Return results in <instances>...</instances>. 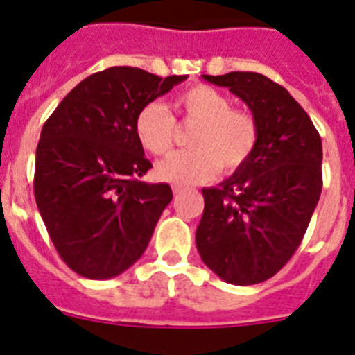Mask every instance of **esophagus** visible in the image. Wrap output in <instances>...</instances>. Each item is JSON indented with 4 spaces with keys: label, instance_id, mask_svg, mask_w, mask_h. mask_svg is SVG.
<instances>
[{
    "label": "esophagus",
    "instance_id": "obj_1",
    "mask_svg": "<svg viewBox=\"0 0 355 355\" xmlns=\"http://www.w3.org/2000/svg\"><path fill=\"white\" fill-rule=\"evenodd\" d=\"M172 192H174V196H180V193L184 192V188L183 187H178V184H174V187H172Z\"/></svg>",
    "mask_w": 355,
    "mask_h": 355
}]
</instances>
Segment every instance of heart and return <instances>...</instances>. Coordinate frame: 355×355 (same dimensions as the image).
<instances>
[{"mask_svg":"<svg viewBox=\"0 0 355 355\" xmlns=\"http://www.w3.org/2000/svg\"><path fill=\"white\" fill-rule=\"evenodd\" d=\"M231 106V99L209 85H193L174 97L175 112L197 124L188 137L192 149L172 153L156 165L159 180L181 187L205 183L220 168L234 172L252 158L259 139L258 121L247 110ZM135 135L150 155L168 153L175 121L167 106L158 101L144 105L135 117Z\"/></svg>","mask_w":355,"mask_h":355,"instance_id":"obj_1","label":"heart"}]
</instances>
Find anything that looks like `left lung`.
I'll list each match as a JSON object with an SVG mask.
<instances>
[{
  "instance_id": "obj_1",
  "label": "left lung",
  "mask_w": 355,
  "mask_h": 355,
  "mask_svg": "<svg viewBox=\"0 0 355 355\" xmlns=\"http://www.w3.org/2000/svg\"><path fill=\"white\" fill-rule=\"evenodd\" d=\"M202 78L249 106L259 139L243 167L218 187L202 188L197 250L225 283L258 284L277 274L302 241L322 193V139L302 106L270 78Z\"/></svg>"
}]
</instances>
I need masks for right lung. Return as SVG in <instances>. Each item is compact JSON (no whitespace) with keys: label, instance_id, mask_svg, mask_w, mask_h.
Masks as SVG:
<instances>
[{"label":"right lung","instance_id":"add662e5","mask_svg":"<svg viewBox=\"0 0 355 355\" xmlns=\"http://www.w3.org/2000/svg\"><path fill=\"white\" fill-rule=\"evenodd\" d=\"M187 76L110 67L74 87L37 146V208L65 265L110 279L139 261L172 200L168 184L140 181L153 165L135 135L139 110Z\"/></svg>","mask_w":355,"mask_h":355}]
</instances>
